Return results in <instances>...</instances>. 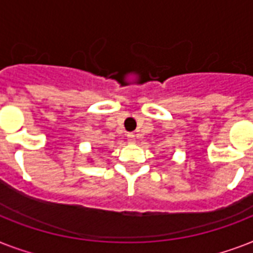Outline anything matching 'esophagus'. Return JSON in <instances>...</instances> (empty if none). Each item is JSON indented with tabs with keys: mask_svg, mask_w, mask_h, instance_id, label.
<instances>
[{
	"mask_svg": "<svg viewBox=\"0 0 253 253\" xmlns=\"http://www.w3.org/2000/svg\"><path fill=\"white\" fill-rule=\"evenodd\" d=\"M127 140H128V143H135V142H136L135 134H132V132H130V134H127Z\"/></svg>",
	"mask_w": 253,
	"mask_h": 253,
	"instance_id": "1",
	"label": "esophagus"
}]
</instances>
